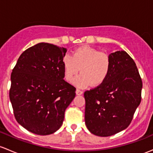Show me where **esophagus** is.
<instances>
[{"label":"esophagus","instance_id":"esophagus-1","mask_svg":"<svg viewBox=\"0 0 153 153\" xmlns=\"http://www.w3.org/2000/svg\"><path fill=\"white\" fill-rule=\"evenodd\" d=\"M75 93H76L77 95H81V94H83V91H81V90L77 89L76 91H75Z\"/></svg>","mask_w":153,"mask_h":153}]
</instances>
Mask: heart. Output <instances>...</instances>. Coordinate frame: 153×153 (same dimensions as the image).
Segmentation results:
<instances>
[{
  "mask_svg": "<svg viewBox=\"0 0 153 153\" xmlns=\"http://www.w3.org/2000/svg\"><path fill=\"white\" fill-rule=\"evenodd\" d=\"M111 64L109 55L87 45L78 48L71 56L66 54L62 59L64 78L67 81H71L81 71V75L73 81L79 88L102 84L108 76Z\"/></svg>",
  "mask_w": 153,
  "mask_h": 153,
  "instance_id": "obj_1",
  "label": "heart"
}]
</instances>
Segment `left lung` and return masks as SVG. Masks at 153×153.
I'll use <instances>...</instances> for the list:
<instances>
[{
	"label": "left lung",
	"mask_w": 153,
	"mask_h": 153,
	"mask_svg": "<svg viewBox=\"0 0 153 153\" xmlns=\"http://www.w3.org/2000/svg\"><path fill=\"white\" fill-rule=\"evenodd\" d=\"M109 56L111 70L105 82L84 92L85 123L98 136L126 129L141 99L142 81L133 59L124 51Z\"/></svg>",
	"instance_id": "obj_1"
}]
</instances>
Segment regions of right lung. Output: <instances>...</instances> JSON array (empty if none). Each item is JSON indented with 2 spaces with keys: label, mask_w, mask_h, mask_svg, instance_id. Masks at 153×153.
<instances>
[{
  "label": "right lung",
  "mask_w": 153,
  "mask_h": 153,
  "mask_svg": "<svg viewBox=\"0 0 153 153\" xmlns=\"http://www.w3.org/2000/svg\"><path fill=\"white\" fill-rule=\"evenodd\" d=\"M67 49L41 42L25 50L11 75L9 98L14 117L24 128L50 135L61 128L75 88L64 80Z\"/></svg>",
  "instance_id": "obj_1"
}]
</instances>
